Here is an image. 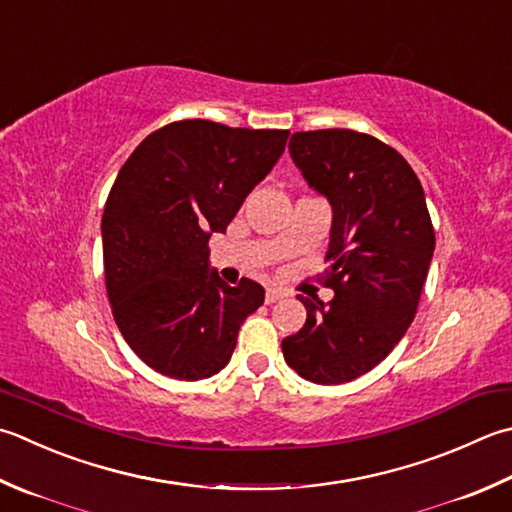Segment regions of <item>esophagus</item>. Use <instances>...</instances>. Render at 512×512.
Wrapping results in <instances>:
<instances>
[{"mask_svg":"<svg viewBox=\"0 0 512 512\" xmlns=\"http://www.w3.org/2000/svg\"><path fill=\"white\" fill-rule=\"evenodd\" d=\"M282 297H286L284 290L266 288V304H273V302H277V299H282Z\"/></svg>","mask_w":512,"mask_h":512,"instance_id":"obj_1","label":"esophagus"}]
</instances>
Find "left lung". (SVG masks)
Masks as SVG:
<instances>
[{
	"mask_svg": "<svg viewBox=\"0 0 512 512\" xmlns=\"http://www.w3.org/2000/svg\"><path fill=\"white\" fill-rule=\"evenodd\" d=\"M290 157L328 199L333 226L326 286L335 297L297 295L306 324L282 353L313 384H346L388 357L415 319L435 250L424 188L395 148L348 128L290 137Z\"/></svg>",
	"mask_w": 512,
	"mask_h": 512,
	"instance_id": "8db88e82",
	"label": "left lung"
}]
</instances>
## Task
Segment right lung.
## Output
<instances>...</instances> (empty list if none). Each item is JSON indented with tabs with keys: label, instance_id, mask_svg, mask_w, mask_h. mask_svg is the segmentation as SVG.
Masks as SVG:
<instances>
[{
	"label": "right lung",
	"instance_id": "1",
	"mask_svg": "<svg viewBox=\"0 0 512 512\" xmlns=\"http://www.w3.org/2000/svg\"><path fill=\"white\" fill-rule=\"evenodd\" d=\"M288 130L184 119L150 133L119 170L102 217L106 290L133 353L173 379H206L264 304L253 279L210 270L208 239L282 157Z\"/></svg>",
	"mask_w": 512,
	"mask_h": 512
}]
</instances>
